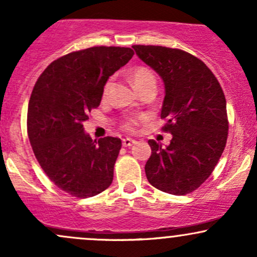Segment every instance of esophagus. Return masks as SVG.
I'll list each match as a JSON object with an SVG mask.
<instances>
[{
	"instance_id": "34e87169",
	"label": "esophagus",
	"mask_w": 257,
	"mask_h": 257,
	"mask_svg": "<svg viewBox=\"0 0 257 257\" xmlns=\"http://www.w3.org/2000/svg\"><path fill=\"white\" fill-rule=\"evenodd\" d=\"M134 144H135V140H133V139L126 138V139H123V140H122V145L124 147H129V146L134 145Z\"/></svg>"
}]
</instances>
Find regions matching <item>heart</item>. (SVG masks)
I'll return each mask as SVG.
<instances>
[{
    "mask_svg": "<svg viewBox=\"0 0 257 257\" xmlns=\"http://www.w3.org/2000/svg\"><path fill=\"white\" fill-rule=\"evenodd\" d=\"M131 78L135 88L143 93L149 89H156V76L149 67L137 66L131 72ZM111 88V81H107L102 88V96H107L108 90ZM140 118L139 117H129L122 122V129L125 132H134L135 125L138 124Z\"/></svg>",
    "mask_w": 257,
    "mask_h": 257,
    "instance_id": "b5f03b06",
    "label": "heart"
}]
</instances>
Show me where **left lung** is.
<instances>
[{
    "mask_svg": "<svg viewBox=\"0 0 257 257\" xmlns=\"http://www.w3.org/2000/svg\"><path fill=\"white\" fill-rule=\"evenodd\" d=\"M138 57L163 78L162 131L170 145L149 140L146 178L163 192L184 196L199 187L216 167L228 137L226 98L206 65L190 53L162 46H133Z\"/></svg>",
    "mask_w": 257,
    "mask_h": 257,
    "instance_id": "obj_1",
    "label": "left lung"
}]
</instances>
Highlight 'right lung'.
Here are the masks:
<instances>
[{"label":"right lung","instance_id":"obj_1","mask_svg":"<svg viewBox=\"0 0 257 257\" xmlns=\"http://www.w3.org/2000/svg\"><path fill=\"white\" fill-rule=\"evenodd\" d=\"M134 55L125 47H91L71 52L47 66L32 89L28 135L46 175L77 198L101 193L112 184L122 141L84 134L88 113L100 105L111 75Z\"/></svg>","mask_w":257,"mask_h":257}]
</instances>
